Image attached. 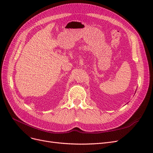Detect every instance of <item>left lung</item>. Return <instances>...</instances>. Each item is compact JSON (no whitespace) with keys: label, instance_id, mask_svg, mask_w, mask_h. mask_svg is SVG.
I'll return each instance as SVG.
<instances>
[{"label":"left lung","instance_id":"1","mask_svg":"<svg viewBox=\"0 0 153 153\" xmlns=\"http://www.w3.org/2000/svg\"><path fill=\"white\" fill-rule=\"evenodd\" d=\"M135 92H136V91H135Z\"/></svg>","mask_w":153,"mask_h":153}]
</instances>
